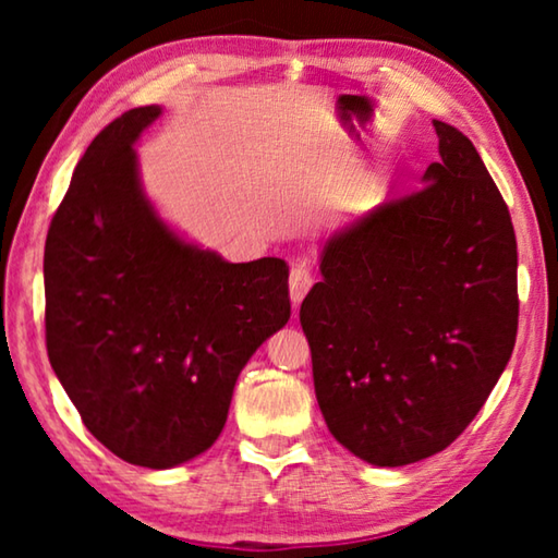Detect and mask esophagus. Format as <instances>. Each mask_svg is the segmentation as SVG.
I'll list each match as a JSON object with an SVG mask.
<instances>
[{
    "label": "esophagus",
    "instance_id": "obj_1",
    "mask_svg": "<svg viewBox=\"0 0 558 558\" xmlns=\"http://www.w3.org/2000/svg\"><path fill=\"white\" fill-rule=\"evenodd\" d=\"M310 288H313V270H310L307 263H295L290 268V298L295 305H300L302 298L307 295Z\"/></svg>",
    "mask_w": 558,
    "mask_h": 558
}]
</instances>
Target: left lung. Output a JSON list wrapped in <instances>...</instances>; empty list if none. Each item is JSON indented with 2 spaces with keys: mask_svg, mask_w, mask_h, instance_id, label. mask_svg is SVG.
<instances>
[{
  "mask_svg": "<svg viewBox=\"0 0 558 558\" xmlns=\"http://www.w3.org/2000/svg\"><path fill=\"white\" fill-rule=\"evenodd\" d=\"M433 128L440 159L423 186L335 233L300 307L327 428L379 468L446 450L517 339L512 216L475 145Z\"/></svg>",
  "mask_w": 558,
  "mask_h": 558,
  "instance_id": "1",
  "label": "left lung"
}]
</instances>
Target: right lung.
Returning a JSON list of instances; mask_svg holds the SVG:
<instances>
[{"label":"right lung","instance_id":"add662e5","mask_svg":"<svg viewBox=\"0 0 558 558\" xmlns=\"http://www.w3.org/2000/svg\"><path fill=\"white\" fill-rule=\"evenodd\" d=\"M162 116L102 128L44 251L46 349L86 428L118 458L167 470L214 446L235 379L290 319L288 263H229L186 243L140 184L135 145Z\"/></svg>","mask_w":558,"mask_h":558}]
</instances>
